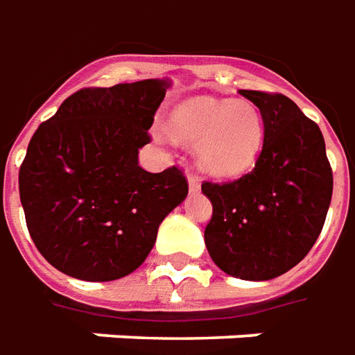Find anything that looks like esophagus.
Segmentation results:
<instances>
[{
  "instance_id": "esophagus-1",
  "label": "esophagus",
  "mask_w": 355,
  "mask_h": 355,
  "mask_svg": "<svg viewBox=\"0 0 355 355\" xmlns=\"http://www.w3.org/2000/svg\"><path fill=\"white\" fill-rule=\"evenodd\" d=\"M187 182H189L191 193H198V191H200V180H198L195 173H189V175H187Z\"/></svg>"
}]
</instances>
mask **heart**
<instances>
[{
    "label": "heart",
    "instance_id": "b5f03b06",
    "mask_svg": "<svg viewBox=\"0 0 355 355\" xmlns=\"http://www.w3.org/2000/svg\"><path fill=\"white\" fill-rule=\"evenodd\" d=\"M178 141L197 143L198 166L214 178H239L260 157L266 125L260 109L245 99L191 97L168 114Z\"/></svg>",
    "mask_w": 355,
    "mask_h": 355
}]
</instances>
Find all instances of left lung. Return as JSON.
<instances>
[{
    "mask_svg": "<svg viewBox=\"0 0 355 355\" xmlns=\"http://www.w3.org/2000/svg\"><path fill=\"white\" fill-rule=\"evenodd\" d=\"M263 116L254 170L230 183H202L212 202L205 243L214 263L245 281H270L304 260L325 223L333 170L319 125L281 93L241 89Z\"/></svg>",
    "mask_w": 355,
    "mask_h": 355,
    "instance_id": "left-lung-1",
    "label": "left lung"
}]
</instances>
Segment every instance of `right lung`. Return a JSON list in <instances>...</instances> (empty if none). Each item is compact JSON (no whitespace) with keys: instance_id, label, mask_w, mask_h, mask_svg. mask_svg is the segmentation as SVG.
Masks as SVG:
<instances>
[{"instance_id":"obj_1","label":"right lung","mask_w":355,"mask_h":355,"mask_svg":"<svg viewBox=\"0 0 355 355\" xmlns=\"http://www.w3.org/2000/svg\"><path fill=\"white\" fill-rule=\"evenodd\" d=\"M168 87L141 80L80 89L32 135L19 191L30 237L53 268L82 281L130 275L185 200L182 170L150 173L137 162Z\"/></svg>"}]
</instances>
